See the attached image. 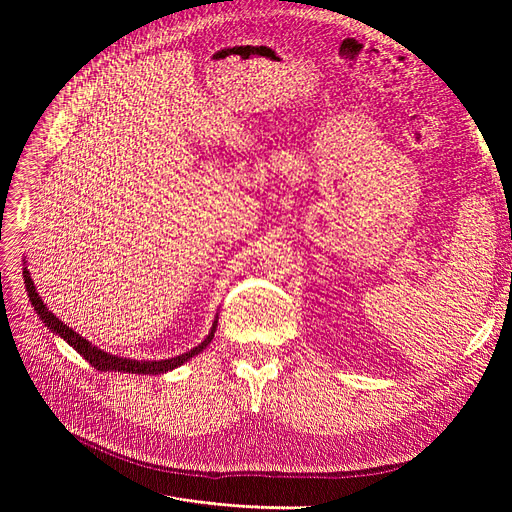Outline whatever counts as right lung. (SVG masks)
I'll list each match as a JSON object with an SVG mask.
<instances>
[{
	"instance_id": "obj_1",
	"label": "right lung",
	"mask_w": 512,
	"mask_h": 512,
	"mask_svg": "<svg viewBox=\"0 0 512 512\" xmlns=\"http://www.w3.org/2000/svg\"><path fill=\"white\" fill-rule=\"evenodd\" d=\"M23 277H25V288L29 292V301H32L36 314L44 320L46 327H49L53 333L64 337L66 342L76 352H79L85 361H89L91 367H96L100 371H128V374H164V371L175 369V367L183 365L188 359H192V356H196L198 352H203L211 344L215 327H218V320H215L213 322V329L207 335L205 342H200L196 348L188 350L185 354L175 356V359H166V361H132V359H123V356L108 354V352H104V350H100L96 346H91L87 339H83L79 333L72 331L68 324H64L57 316H53V312H49V309H46L44 301L40 299V294L36 292V286L32 282V275H29L27 269L23 271Z\"/></svg>"
}]
</instances>
